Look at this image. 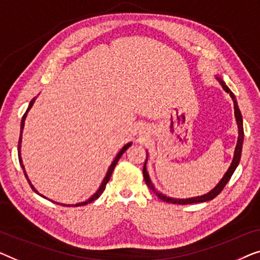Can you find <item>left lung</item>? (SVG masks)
I'll return each instance as SVG.
<instances>
[{
	"mask_svg": "<svg viewBox=\"0 0 260 260\" xmlns=\"http://www.w3.org/2000/svg\"><path fill=\"white\" fill-rule=\"evenodd\" d=\"M218 81L220 82V85L222 88H224L225 92H228L230 94V96L232 98L233 100V105H235V115H236V120H237V123H238V141H237V146H236V151H235V156H233V160H232V164L231 166L229 167L228 172H226L224 177L220 181H219V184L215 186V187L212 189L211 192H208L207 194H204L202 197H196V198H188V199H173V198H168V197L161 194V193H159L156 189L154 188V186L151 182V179H149V175H148V172L146 170V162H147V159H146L145 161V165H144V170H142V173H144V179L146 181V184L149 188L152 189V191L155 192L156 197H159V199L164 200V202L166 203H172V204H179V205H187V204H196V203H204V202H208V200H212L214 199L215 197H217L219 193H220L224 187L228 184L230 179H231L233 172L236 171L237 166H238V164L240 161V155H241V148H243V141H244V128H243V118H241V113L239 111V107H238V104H237L236 101V96L235 94H233L231 90L228 86L225 85V82L222 81L220 78H217Z\"/></svg>",
	"mask_w": 260,
	"mask_h": 260,
	"instance_id": "left-lung-1",
	"label": "left lung"
}]
</instances>
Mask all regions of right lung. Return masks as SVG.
<instances>
[{"instance_id": "obj_1", "label": "right lung", "mask_w": 260, "mask_h": 260, "mask_svg": "<svg viewBox=\"0 0 260 260\" xmlns=\"http://www.w3.org/2000/svg\"><path fill=\"white\" fill-rule=\"evenodd\" d=\"M35 100H36V96L32 99V100L30 101V104H29V106H28V109L27 111H25V113L23 114V116H22V121H21V132H20V139H19V146H17V151H19V159H20V164H21V166H22V170H23V172H24V175H25V178H27V180H28V182H29V185H30V187L32 188V191L34 192H36L38 193V194H40V193L36 191V189L34 188V186L31 185V182H30V180H29L28 179V175H27V173H25V171H24V166H23V164H22V159H21V141H22V131H23V127H24V121H25V118H27V114H28V112H29V109L31 108V106L34 105V102H35ZM132 145V142H128V144L127 145H125L123 146V147L121 148V151H120L119 153H118V155L115 156V159L113 160V162H112V165L109 166V168H108V172H107V174H106V177H105V179H104V181H102V184H101V186L100 187H99V189L96 191V193H94V194L90 197V198L88 199V200H86V202H83V203H79V204H75V205H72V206H82V205H87L88 203H92V202H94L95 199H98L99 197L101 196V193L105 191V188H106V185H107V182H108V180L109 179H111V175H112V173H113V170H114V167L116 166V164H118V161H119V159L121 158V155L123 154V153H125V151L127 148L129 147V146ZM41 196V194H40ZM43 197V196H42ZM43 198H46V197H43ZM56 204H58V203H56ZM60 205H62V206H66L64 204H60ZM67 206H71V205H67Z\"/></svg>"}]
</instances>
